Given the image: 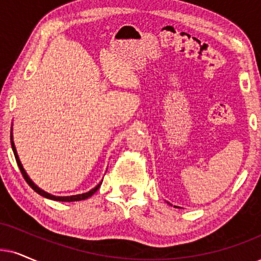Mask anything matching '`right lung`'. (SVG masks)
<instances>
[{
	"instance_id": "1",
	"label": "right lung",
	"mask_w": 261,
	"mask_h": 261,
	"mask_svg": "<svg viewBox=\"0 0 261 261\" xmlns=\"http://www.w3.org/2000/svg\"><path fill=\"white\" fill-rule=\"evenodd\" d=\"M11 143H12V149H13V153H14V156H15V160H16V164H18L19 169L21 171V174L22 177H24V179L28 182V184L30 187L34 189L36 193L39 194V195L43 196V197H47V199H50V200H55V201H64V202H72V201H82V200H85L88 199V197H90L94 195L95 193H96L98 188L102 184V182H100V184H97L96 187L94 188V189H91L90 191H88V193H84V194H78V195H72V196H55V195H51V194L47 193V191L39 189V188L36 186V184L32 182L31 179H30V177L28 176V173H26V171L24 170V167H22V165L20 163V160H19V156H18V153H16V149H15V146H14V142H13V135L11 133ZM103 180V179H102Z\"/></svg>"
}]
</instances>
